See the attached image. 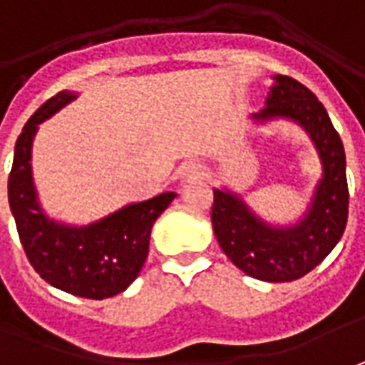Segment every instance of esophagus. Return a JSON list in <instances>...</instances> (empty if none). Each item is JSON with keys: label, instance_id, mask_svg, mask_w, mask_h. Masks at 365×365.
<instances>
[{"label": "esophagus", "instance_id": "obj_1", "mask_svg": "<svg viewBox=\"0 0 365 365\" xmlns=\"http://www.w3.org/2000/svg\"><path fill=\"white\" fill-rule=\"evenodd\" d=\"M182 175L185 180H193V178H200L203 175V170L200 163H185L182 168Z\"/></svg>", "mask_w": 365, "mask_h": 365}]
</instances>
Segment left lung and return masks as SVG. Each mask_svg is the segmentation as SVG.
I'll return each mask as SVG.
<instances>
[{
  "mask_svg": "<svg viewBox=\"0 0 365 365\" xmlns=\"http://www.w3.org/2000/svg\"><path fill=\"white\" fill-rule=\"evenodd\" d=\"M252 121L289 120L314 141L322 178L302 217L287 225L269 224L255 214L240 193L214 187L212 224L224 254L244 274L264 282H294L324 262L336 247L348 222L346 151L328 111L306 86L274 76L266 106Z\"/></svg>",
  "mask_w": 365,
  "mask_h": 365,
  "instance_id": "left-lung-1",
  "label": "left lung"
}]
</instances>
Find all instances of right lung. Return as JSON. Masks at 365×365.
I'll return each instance as SVG.
<instances>
[{
    "instance_id": "add662e5",
    "label": "right lung",
    "mask_w": 365,
    "mask_h": 365,
    "mask_svg": "<svg viewBox=\"0 0 365 365\" xmlns=\"http://www.w3.org/2000/svg\"><path fill=\"white\" fill-rule=\"evenodd\" d=\"M78 96V91H59L29 118L16 141L7 197L21 245L37 274L61 292L103 299L121 294L140 276L150 250L151 227L178 193L165 192L145 202L128 203L88 225L63 224L49 217L34 183V138L39 123Z\"/></svg>"
}]
</instances>
